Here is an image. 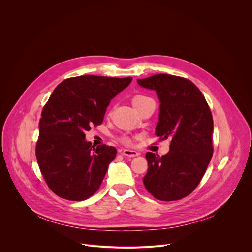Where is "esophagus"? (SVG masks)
I'll use <instances>...</instances> for the list:
<instances>
[{
  "label": "esophagus",
  "mask_w": 252,
  "mask_h": 252,
  "mask_svg": "<svg viewBox=\"0 0 252 252\" xmlns=\"http://www.w3.org/2000/svg\"><path fill=\"white\" fill-rule=\"evenodd\" d=\"M121 154L123 156H126V157H130V158H133V157H137L139 154L136 152V151H132V150H121Z\"/></svg>",
  "instance_id": "1"
}]
</instances>
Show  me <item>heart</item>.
I'll return each mask as SVG.
<instances>
[{
  "mask_svg": "<svg viewBox=\"0 0 252 252\" xmlns=\"http://www.w3.org/2000/svg\"><path fill=\"white\" fill-rule=\"evenodd\" d=\"M149 98H150V97H148V96L141 95V94H137V95H134V96L132 97L131 102H132L133 106H134V107H136L137 105H139L140 103H142L143 101L147 100V99H149ZM121 141H123L124 143H129V142H130L129 138H127V137H126V136L121 137Z\"/></svg>",
  "mask_w": 252,
  "mask_h": 252,
  "instance_id": "1",
  "label": "heart"
}]
</instances>
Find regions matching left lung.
Segmentation results:
<instances>
[{
  "mask_svg": "<svg viewBox=\"0 0 252 252\" xmlns=\"http://www.w3.org/2000/svg\"><path fill=\"white\" fill-rule=\"evenodd\" d=\"M137 84L157 92L160 105L156 134L159 140H171L166 155L147 153L149 168L143 185L157 199H182L199 185L212 158L210 109L199 89L188 79L158 74L138 79Z\"/></svg>",
  "mask_w": 252,
  "mask_h": 252,
  "instance_id": "1",
  "label": "left lung"
}]
</instances>
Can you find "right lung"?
Segmentation results:
<instances>
[{
  "label": "right lung",
  "instance_id": "right-lung-1",
  "mask_svg": "<svg viewBox=\"0 0 252 252\" xmlns=\"http://www.w3.org/2000/svg\"><path fill=\"white\" fill-rule=\"evenodd\" d=\"M132 78L80 76L63 81L42 111L35 157L50 189L74 201L99 189L117 150L94 148L85 132L102 123L107 105Z\"/></svg>",
  "mask_w": 252,
  "mask_h": 252
}]
</instances>
